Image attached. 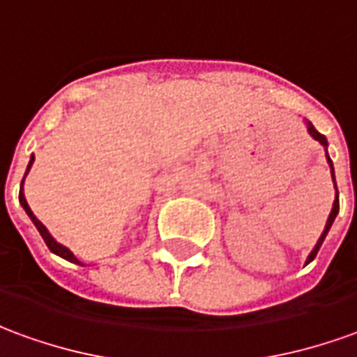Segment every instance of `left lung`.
<instances>
[{
    "mask_svg": "<svg viewBox=\"0 0 357 357\" xmlns=\"http://www.w3.org/2000/svg\"><path fill=\"white\" fill-rule=\"evenodd\" d=\"M307 124V132H309V136L313 137V139H317L321 146L324 147V153H326V163H328V167H331V176H333V183H334V190H336V196H334V204H333V210H331V215H328V220H326V225H324L323 233H321V237H319V241H317V245L313 247V250H311V255L307 257V262L305 264H309V262H313V258L317 257V252H319V249H321V245H323V241L326 239V235H328V231H331V227H333L334 220H336V215H338V208H340V204H338V188H336V178H334V167H333V159H331V155H328V142H326V137L321 134V132H317L314 130V126L307 120V118H303Z\"/></svg>",
    "mask_w": 357,
    "mask_h": 357,
    "instance_id": "8db88e82",
    "label": "left lung"
}]
</instances>
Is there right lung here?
Wrapping results in <instances>:
<instances>
[{
    "label": "right lung",
    "instance_id": "right-lung-1",
    "mask_svg": "<svg viewBox=\"0 0 357 357\" xmlns=\"http://www.w3.org/2000/svg\"><path fill=\"white\" fill-rule=\"evenodd\" d=\"M33 163H34V153L31 155V161H29V165H26V173H24L23 183H21V190H19V204L23 206V210L26 211V215L31 218V221H33V223H34V227L38 229V233H40V237H43L44 243H46V247L50 249V252H54V255H58V257H61V258H63V260H70V262H73V264H77V266H85V264L81 262L79 258L75 257V255H73V252H71V250L68 249V247H63L61 243H58V241L52 237L50 231L44 227L43 221L38 220V218H36V215H34V213H33V210L29 208V204H26V198H24L23 184H24V178H26V174H29V171H31V167H33Z\"/></svg>",
    "mask_w": 357,
    "mask_h": 357
}]
</instances>
